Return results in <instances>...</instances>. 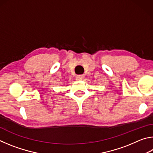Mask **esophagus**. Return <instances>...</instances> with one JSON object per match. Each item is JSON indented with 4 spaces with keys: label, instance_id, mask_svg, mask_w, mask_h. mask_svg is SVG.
<instances>
[{
    "label": "esophagus",
    "instance_id": "obj_1",
    "mask_svg": "<svg viewBox=\"0 0 153 153\" xmlns=\"http://www.w3.org/2000/svg\"><path fill=\"white\" fill-rule=\"evenodd\" d=\"M76 78L77 80H83L84 78V75H78Z\"/></svg>",
    "mask_w": 153,
    "mask_h": 153
}]
</instances>
